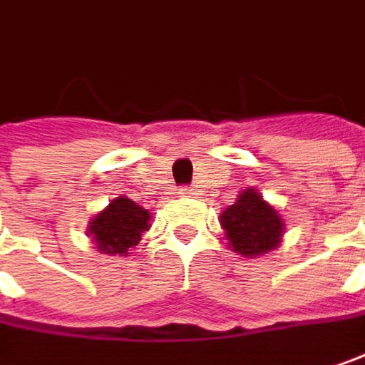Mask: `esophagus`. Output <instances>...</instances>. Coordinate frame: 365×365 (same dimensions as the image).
Here are the masks:
<instances>
[{"instance_id": "esophagus-1", "label": "esophagus", "mask_w": 365, "mask_h": 365, "mask_svg": "<svg viewBox=\"0 0 365 365\" xmlns=\"http://www.w3.org/2000/svg\"><path fill=\"white\" fill-rule=\"evenodd\" d=\"M178 195H180L182 199H189V197L195 195V189H192V187H180V189H178Z\"/></svg>"}]
</instances>
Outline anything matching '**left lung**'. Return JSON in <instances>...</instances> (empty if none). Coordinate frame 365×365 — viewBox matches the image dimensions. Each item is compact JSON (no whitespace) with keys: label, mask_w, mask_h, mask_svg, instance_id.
<instances>
[{"label":"left lung","mask_w":365,"mask_h":365,"mask_svg":"<svg viewBox=\"0 0 365 365\" xmlns=\"http://www.w3.org/2000/svg\"><path fill=\"white\" fill-rule=\"evenodd\" d=\"M230 248L242 257H261L275 250L283 236V220L255 189H245L220 215Z\"/></svg>","instance_id":"1"}]
</instances>
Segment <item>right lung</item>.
Instances as JSON below:
<instances>
[{
  "label": "right lung",
  "instance_id": "1",
  "mask_svg": "<svg viewBox=\"0 0 365 365\" xmlns=\"http://www.w3.org/2000/svg\"><path fill=\"white\" fill-rule=\"evenodd\" d=\"M150 211L139 207L127 197H117L108 207L92 217L88 236L104 255L127 257L141 240V234L150 230Z\"/></svg>",
  "mask_w": 365,
  "mask_h": 365
}]
</instances>
